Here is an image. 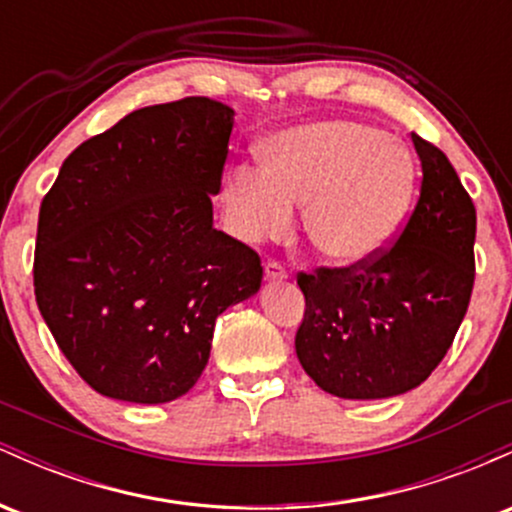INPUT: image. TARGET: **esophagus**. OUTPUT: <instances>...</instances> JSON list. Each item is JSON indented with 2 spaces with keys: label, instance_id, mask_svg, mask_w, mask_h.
Here are the masks:
<instances>
[{
  "label": "esophagus",
  "instance_id": "1",
  "mask_svg": "<svg viewBox=\"0 0 512 512\" xmlns=\"http://www.w3.org/2000/svg\"><path fill=\"white\" fill-rule=\"evenodd\" d=\"M264 276H267L269 281H281V279H286V269L281 267V262H276V260H272V262H267L264 264Z\"/></svg>",
  "mask_w": 512,
  "mask_h": 512
}]
</instances>
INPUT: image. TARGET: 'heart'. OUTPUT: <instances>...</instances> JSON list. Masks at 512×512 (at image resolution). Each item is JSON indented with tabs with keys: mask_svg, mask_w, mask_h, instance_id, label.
<instances>
[{
	"mask_svg": "<svg viewBox=\"0 0 512 512\" xmlns=\"http://www.w3.org/2000/svg\"><path fill=\"white\" fill-rule=\"evenodd\" d=\"M262 166L226 173L221 207L240 240L281 238L305 204V233L325 260L361 267L387 248L407 216L414 168L402 146L356 122L293 127L264 146Z\"/></svg>",
	"mask_w": 512,
	"mask_h": 512,
	"instance_id": "1",
	"label": "heart"
}]
</instances>
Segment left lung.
I'll return each mask as SVG.
<instances>
[{
	"instance_id": "8db88e82",
	"label": "left lung",
	"mask_w": 512,
	"mask_h": 512,
	"mask_svg": "<svg viewBox=\"0 0 512 512\" xmlns=\"http://www.w3.org/2000/svg\"><path fill=\"white\" fill-rule=\"evenodd\" d=\"M411 142L424 178L395 243L361 267L298 272V361L334 397L385 399L419 387L448 354L472 298V197L438 146L419 134Z\"/></svg>"
}]
</instances>
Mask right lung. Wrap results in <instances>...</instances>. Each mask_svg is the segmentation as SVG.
I'll return each mask as SVG.
<instances>
[{
	"mask_svg": "<svg viewBox=\"0 0 512 512\" xmlns=\"http://www.w3.org/2000/svg\"><path fill=\"white\" fill-rule=\"evenodd\" d=\"M231 129L233 110L204 96L134 110L76 146L43 197L35 301L105 397L185 395L216 317L260 291V255L214 228Z\"/></svg>",
	"mask_w": 512,
	"mask_h": 512,
	"instance_id": "1",
	"label": "right lung"
}]
</instances>
